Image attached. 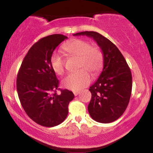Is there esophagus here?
<instances>
[{"label":"esophagus","instance_id":"1","mask_svg":"<svg viewBox=\"0 0 153 153\" xmlns=\"http://www.w3.org/2000/svg\"><path fill=\"white\" fill-rule=\"evenodd\" d=\"M73 94H74L75 96H78L79 94H80V91H74V92H73Z\"/></svg>","mask_w":153,"mask_h":153}]
</instances>
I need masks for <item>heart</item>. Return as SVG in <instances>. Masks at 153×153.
Listing matches in <instances>:
<instances>
[{
  "instance_id": "b5f03b06",
  "label": "heart",
  "mask_w": 153,
  "mask_h": 153,
  "mask_svg": "<svg viewBox=\"0 0 153 153\" xmlns=\"http://www.w3.org/2000/svg\"><path fill=\"white\" fill-rule=\"evenodd\" d=\"M63 50L69 56L78 57V71L71 73L62 80V86L72 91H79L86 87L91 81V75H96L101 71L103 64V54L97 45L86 40L74 39L65 44ZM51 68L56 74L65 72V59L60 54L54 52L50 57Z\"/></svg>"
}]
</instances>
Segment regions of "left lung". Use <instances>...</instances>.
<instances>
[{
    "label": "left lung",
    "mask_w": 153,
    "mask_h": 153,
    "mask_svg": "<svg viewBox=\"0 0 153 153\" xmlns=\"http://www.w3.org/2000/svg\"><path fill=\"white\" fill-rule=\"evenodd\" d=\"M98 44L103 54V68L89 88L91 100L88 109L91 118L100 123L113 122L125 111L130 99L132 78L124 56L114 43L96 31H82Z\"/></svg>",
    "instance_id": "left-lung-1"
}]
</instances>
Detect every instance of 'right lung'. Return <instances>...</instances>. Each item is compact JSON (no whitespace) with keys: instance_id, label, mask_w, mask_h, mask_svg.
Listing matches in <instances>:
<instances>
[{"instance_id":"add662e5","label":"right lung","mask_w":153,"mask_h":153,"mask_svg":"<svg viewBox=\"0 0 153 153\" xmlns=\"http://www.w3.org/2000/svg\"><path fill=\"white\" fill-rule=\"evenodd\" d=\"M62 34L40 39L29 49L17 75L16 88L21 104L26 114L43 127L61 124L68 114V105L74 94L58 88L59 80L51 68L50 57L65 39ZM61 93L56 94V90Z\"/></svg>"}]
</instances>
